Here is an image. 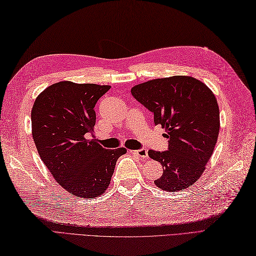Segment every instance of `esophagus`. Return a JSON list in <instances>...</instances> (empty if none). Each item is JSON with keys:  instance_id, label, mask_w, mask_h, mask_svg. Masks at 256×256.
Returning a JSON list of instances; mask_svg holds the SVG:
<instances>
[{"instance_id": "esophagus-1", "label": "esophagus", "mask_w": 256, "mask_h": 256, "mask_svg": "<svg viewBox=\"0 0 256 256\" xmlns=\"http://www.w3.org/2000/svg\"><path fill=\"white\" fill-rule=\"evenodd\" d=\"M130 153H132L136 156H139L141 158H148V151L146 148H140V150H132Z\"/></svg>"}]
</instances>
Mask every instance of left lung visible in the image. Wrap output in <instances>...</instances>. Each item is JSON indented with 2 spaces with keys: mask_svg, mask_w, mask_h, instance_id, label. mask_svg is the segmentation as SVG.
Here are the masks:
<instances>
[{
  "mask_svg": "<svg viewBox=\"0 0 256 256\" xmlns=\"http://www.w3.org/2000/svg\"><path fill=\"white\" fill-rule=\"evenodd\" d=\"M134 98L165 128L167 151L150 150L148 156L163 166L154 180L158 188L177 192L201 177L214 152L220 132V108L208 86L190 76L146 81L132 89Z\"/></svg>",
  "mask_w": 256,
  "mask_h": 256,
  "instance_id": "1",
  "label": "left lung"
}]
</instances>
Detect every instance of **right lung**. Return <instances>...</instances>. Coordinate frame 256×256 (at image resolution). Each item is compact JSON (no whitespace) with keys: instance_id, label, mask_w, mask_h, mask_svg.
I'll use <instances>...</instances> for the list:
<instances>
[{"instance_id":"1","label":"right lung","mask_w":256,"mask_h":256,"mask_svg":"<svg viewBox=\"0 0 256 256\" xmlns=\"http://www.w3.org/2000/svg\"><path fill=\"white\" fill-rule=\"evenodd\" d=\"M110 89L60 81L42 91L31 110L32 136L42 162L60 186L79 198L103 194L117 160L127 152L124 148L106 150L90 138L94 106Z\"/></svg>"}]
</instances>
